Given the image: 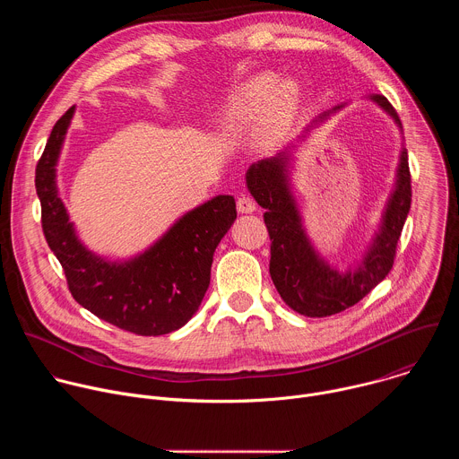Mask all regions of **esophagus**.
<instances>
[{"label":"esophagus","mask_w":459,"mask_h":459,"mask_svg":"<svg viewBox=\"0 0 459 459\" xmlns=\"http://www.w3.org/2000/svg\"><path fill=\"white\" fill-rule=\"evenodd\" d=\"M238 211L241 214H250L255 211V202L250 198V195H241L238 200Z\"/></svg>","instance_id":"esophagus-1"}]
</instances>
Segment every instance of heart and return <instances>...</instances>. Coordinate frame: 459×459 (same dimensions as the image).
Returning a JSON list of instances; mask_svg holds the SVG:
<instances>
[{
  "instance_id": "b5f03b06",
  "label": "heart",
  "mask_w": 459,
  "mask_h": 459,
  "mask_svg": "<svg viewBox=\"0 0 459 459\" xmlns=\"http://www.w3.org/2000/svg\"><path fill=\"white\" fill-rule=\"evenodd\" d=\"M296 87L285 83L276 89L271 76H257L234 91L221 112V125L227 130H243L252 126L261 116H267L273 133L280 130L296 105Z\"/></svg>"
}]
</instances>
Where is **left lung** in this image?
<instances>
[{
  "label": "left lung",
  "mask_w": 459,
  "mask_h": 459,
  "mask_svg": "<svg viewBox=\"0 0 459 459\" xmlns=\"http://www.w3.org/2000/svg\"><path fill=\"white\" fill-rule=\"evenodd\" d=\"M398 125L396 108L385 96H372ZM287 158L261 160L250 165L247 185L264 214L271 236V278L283 301L308 317L338 314L361 301L394 265L398 241L411 211L412 186L407 151L402 152L398 185L388 202L381 232L361 265L347 274L333 271L312 250L294 207L285 176Z\"/></svg>",
  "instance_id": "obj_1"
}]
</instances>
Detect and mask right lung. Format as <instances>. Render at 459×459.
Here are the masks:
<instances>
[{
    "mask_svg": "<svg viewBox=\"0 0 459 459\" xmlns=\"http://www.w3.org/2000/svg\"><path fill=\"white\" fill-rule=\"evenodd\" d=\"M74 107L54 125L36 165L45 239L63 267L73 298L100 319L138 336L178 331L198 310L209 283L212 255L236 220L232 195L185 214L151 250L128 264H108L76 239L56 192L54 165Z\"/></svg>",
    "mask_w": 459,
    "mask_h": 459,
    "instance_id": "1",
    "label": "right lung"
}]
</instances>
